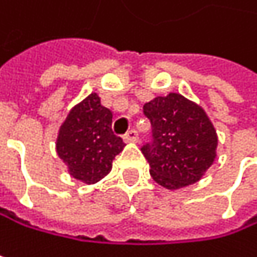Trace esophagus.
<instances>
[{
  "label": "esophagus",
  "mask_w": 257,
  "mask_h": 257,
  "mask_svg": "<svg viewBox=\"0 0 257 257\" xmlns=\"http://www.w3.org/2000/svg\"><path fill=\"white\" fill-rule=\"evenodd\" d=\"M125 143H137L138 141V132L135 129H131L128 134L123 137Z\"/></svg>",
  "instance_id": "esophagus-1"
}]
</instances>
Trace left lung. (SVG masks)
I'll return each instance as SVG.
<instances>
[{
    "label": "left lung",
    "instance_id": "obj_1",
    "mask_svg": "<svg viewBox=\"0 0 257 257\" xmlns=\"http://www.w3.org/2000/svg\"><path fill=\"white\" fill-rule=\"evenodd\" d=\"M153 141L141 152L150 165V176L168 190H179L204 177L217 156V132L205 110L171 92L146 102Z\"/></svg>",
    "mask_w": 257,
    "mask_h": 257
}]
</instances>
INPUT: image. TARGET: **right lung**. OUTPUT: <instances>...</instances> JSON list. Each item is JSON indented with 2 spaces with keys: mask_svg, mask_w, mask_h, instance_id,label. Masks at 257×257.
Segmentation results:
<instances>
[{
  "mask_svg": "<svg viewBox=\"0 0 257 257\" xmlns=\"http://www.w3.org/2000/svg\"><path fill=\"white\" fill-rule=\"evenodd\" d=\"M111 125L113 113L95 92L70 110L58 131L56 153L73 179L95 184L108 176L113 159L125 147Z\"/></svg>",
  "mask_w": 257,
  "mask_h": 257,
  "instance_id": "right-lung-1",
  "label": "right lung"
}]
</instances>
